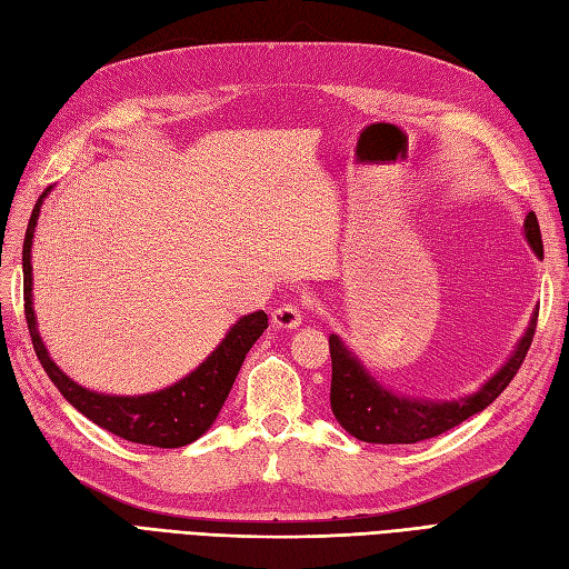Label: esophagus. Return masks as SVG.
Instances as JSON below:
<instances>
[{"label":"esophagus","mask_w":569,"mask_h":569,"mask_svg":"<svg viewBox=\"0 0 569 569\" xmlns=\"http://www.w3.org/2000/svg\"><path fill=\"white\" fill-rule=\"evenodd\" d=\"M301 309L297 303H280L272 311V328L278 330H297L301 326Z\"/></svg>","instance_id":"1"}]
</instances>
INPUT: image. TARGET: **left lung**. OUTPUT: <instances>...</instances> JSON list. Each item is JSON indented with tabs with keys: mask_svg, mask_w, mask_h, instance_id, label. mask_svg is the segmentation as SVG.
Listing matches in <instances>:
<instances>
[{
	"mask_svg": "<svg viewBox=\"0 0 569 569\" xmlns=\"http://www.w3.org/2000/svg\"><path fill=\"white\" fill-rule=\"evenodd\" d=\"M525 234L533 253L543 258L541 229L533 212L527 214ZM536 320H539V309L533 311L529 328L512 351L508 363L488 382H483L479 392L455 399V402H431V399H413L386 390L378 386L376 378H371L361 361L345 347L340 337L330 335V407L335 419L340 421L347 433L363 442L378 445H411L450 431V428L467 421L473 413L483 411L510 386V380L517 376L519 366L531 347Z\"/></svg>",
	"mask_w": 569,
	"mask_h": 569,
	"instance_id": "8db88e82",
	"label": "left lung"
}]
</instances>
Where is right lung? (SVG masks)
I'll return each instance as SVG.
<instances>
[{"instance_id":"add662e5","label":"right lung","mask_w":569,"mask_h":569,"mask_svg":"<svg viewBox=\"0 0 569 569\" xmlns=\"http://www.w3.org/2000/svg\"><path fill=\"white\" fill-rule=\"evenodd\" d=\"M48 191H42V196L38 198L23 239V309L30 340H33L36 355L44 368V373L50 376L57 390L64 395L71 407H76L83 417H88L90 421L104 428V431H110L119 438L152 445V448H183V445L198 440L212 426V421L218 419L224 399L234 386L243 359H247L253 342L268 328V316L263 311H256L239 318L234 326L229 328L218 349H214L196 371H191L187 378H181L174 386L164 390L124 397L100 395L81 388L79 382H73L50 359L48 349H44L40 340L33 311V266H30V247H33L40 206Z\"/></svg>"}]
</instances>
